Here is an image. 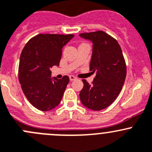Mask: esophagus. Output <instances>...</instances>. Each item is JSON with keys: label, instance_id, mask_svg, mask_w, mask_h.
<instances>
[{"label": "esophagus", "instance_id": "obj_1", "mask_svg": "<svg viewBox=\"0 0 152 152\" xmlns=\"http://www.w3.org/2000/svg\"><path fill=\"white\" fill-rule=\"evenodd\" d=\"M75 79H76V77L74 75H70L69 76V80H70L72 81V80H75Z\"/></svg>", "mask_w": 152, "mask_h": 152}]
</instances>
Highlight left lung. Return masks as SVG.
Segmentation results:
<instances>
[{
  "label": "left lung",
  "instance_id": "obj_1",
  "mask_svg": "<svg viewBox=\"0 0 152 152\" xmlns=\"http://www.w3.org/2000/svg\"><path fill=\"white\" fill-rule=\"evenodd\" d=\"M79 36L92 43L89 68L96 75L91 84L83 80L80 99L88 109L102 110L115 101L122 89L126 76L125 60L118 41L104 31L82 33Z\"/></svg>",
  "mask_w": 152,
  "mask_h": 152
}]
</instances>
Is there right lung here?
<instances>
[{
  "mask_svg": "<svg viewBox=\"0 0 152 152\" xmlns=\"http://www.w3.org/2000/svg\"><path fill=\"white\" fill-rule=\"evenodd\" d=\"M73 37V34H40L28 40L22 50L19 81L29 103L39 110H52L61 103L69 78L52 77L51 68L59 66L63 47Z\"/></svg>",
  "mask_w": 152,
  "mask_h": 152,
  "instance_id": "add662e5",
  "label": "right lung"
}]
</instances>
